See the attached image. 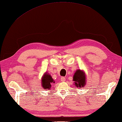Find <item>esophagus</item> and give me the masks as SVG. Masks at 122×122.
Here are the masks:
<instances>
[{
    "label": "esophagus",
    "instance_id": "obj_1",
    "mask_svg": "<svg viewBox=\"0 0 122 122\" xmlns=\"http://www.w3.org/2000/svg\"><path fill=\"white\" fill-rule=\"evenodd\" d=\"M61 81H62V82H64V81H66V78L64 77H62L61 78Z\"/></svg>",
    "mask_w": 122,
    "mask_h": 122
}]
</instances>
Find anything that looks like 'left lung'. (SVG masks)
<instances>
[{"label":"left lung","mask_w":122,"mask_h":122,"mask_svg":"<svg viewBox=\"0 0 122 122\" xmlns=\"http://www.w3.org/2000/svg\"><path fill=\"white\" fill-rule=\"evenodd\" d=\"M86 76L85 72L83 70L77 69L74 73L73 81L75 86L78 88H83L86 84Z\"/></svg>","instance_id":"left-lung-1"}]
</instances>
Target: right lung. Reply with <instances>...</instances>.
Segmentation results:
<instances>
[{
	"mask_svg": "<svg viewBox=\"0 0 122 122\" xmlns=\"http://www.w3.org/2000/svg\"><path fill=\"white\" fill-rule=\"evenodd\" d=\"M41 85L43 89H46L49 90L52 87V85L53 83H55L54 79L52 78V76L49 73L46 72L44 74L43 76L41 78Z\"/></svg>",
	"mask_w": 122,
	"mask_h": 122,
	"instance_id": "1",
	"label": "right lung"
}]
</instances>
